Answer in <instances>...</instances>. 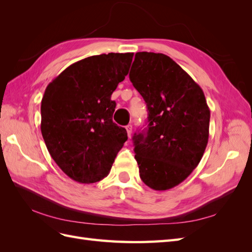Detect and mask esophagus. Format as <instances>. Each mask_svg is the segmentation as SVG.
Returning a JSON list of instances; mask_svg holds the SVG:
<instances>
[{
	"instance_id": "1",
	"label": "esophagus",
	"mask_w": 252,
	"mask_h": 252,
	"mask_svg": "<svg viewBox=\"0 0 252 252\" xmlns=\"http://www.w3.org/2000/svg\"><path fill=\"white\" fill-rule=\"evenodd\" d=\"M126 130H127L128 138L130 139V138H131V134H132V126H131V125H127V126H126Z\"/></svg>"
}]
</instances>
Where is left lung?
Wrapping results in <instances>:
<instances>
[{"instance_id": "8db88e82", "label": "left lung", "mask_w": 252, "mask_h": 252, "mask_svg": "<svg viewBox=\"0 0 252 252\" xmlns=\"http://www.w3.org/2000/svg\"><path fill=\"white\" fill-rule=\"evenodd\" d=\"M129 79L148 110L147 128L132 138L140 177L151 189L173 188L207 146L210 110L203 90L163 53L136 52Z\"/></svg>"}]
</instances>
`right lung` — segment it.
<instances>
[{
  "instance_id": "obj_1",
  "label": "right lung",
  "mask_w": 252,
  "mask_h": 252,
  "mask_svg": "<svg viewBox=\"0 0 252 252\" xmlns=\"http://www.w3.org/2000/svg\"><path fill=\"white\" fill-rule=\"evenodd\" d=\"M133 53L78 61L52 80L41 104V131L53 161L75 182L90 184L110 172L127 131L112 121L111 94L124 81Z\"/></svg>"
}]
</instances>
